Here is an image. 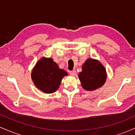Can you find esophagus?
I'll list each match as a JSON object with an SVG mask.
<instances>
[{
  "instance_id": "1",
  "label": "esophagus",
  "mask_w": 135,
  "mask_h": 135,
  "mask_svg": "<svg viewBox=\"0 0 135 135\" xmlns=\"http://www.w3.org/2000/svg\"><path fill=\"white\" fill-rule=\"evenodd\" d=\"M70 74L72 75V76H75L76 75V71L74 70H73L72 71H70Z\"/></svg>"
}]
</instances>
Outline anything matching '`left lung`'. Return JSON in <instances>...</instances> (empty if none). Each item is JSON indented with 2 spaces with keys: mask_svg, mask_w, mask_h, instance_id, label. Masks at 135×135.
Here are the masks:
<instances>
[{
  "mask_svg": "<svg viewBox=\"0 0 135 135\" xmlns=\"http://www.w3.org/2000/svg\"><path fill=\"white\" fill-rule=\"evenodd\" d=\"M81 86L85 90L93 91L101 88L106 82V69L98 60L88 58L82 66L79 74Z\"/></svg>",
  "mask_w": 135,
  "mask_h": 135,
  "instance_id": "left-lung-1",
  "label": "left lung"
}]
</instances>
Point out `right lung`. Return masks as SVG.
<instances>
[{
  "label": "right lung",
  "mask_w": 135,
  "mask_h": 135,
  "mask_svg": "<svg viewBox=\"0 0 135 135\" xmlns=\"http://www.w3.org/2000/svg\"><path fill=\"white\" fill-rule=\"evenodd\" d=\"M68 73L59 68L51 58L42 57L32 69L31 77L37 88L45 93L55 92Z\"/></svg>",
  "instance_id": "right-lung-1"
}]
</instances>
